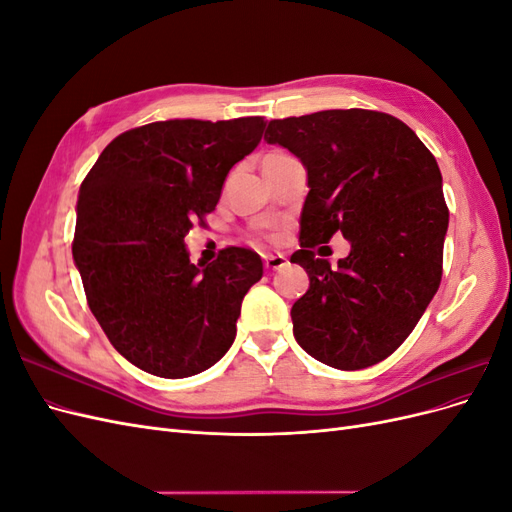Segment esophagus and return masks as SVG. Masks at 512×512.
Returning <instances> with one entry per match:
<instances>
[{
  "instance_id": "esophagus-1",
  "label": "esophagus",
  "mask_w": 512,
  "mask_h": 512,
  "mask_svg": "<svg viewBox=\"0 0 512 512\" xmlns=\"http://www.w3.org/2000/svg\"><path fill=\"white\" fill-rule=\"evenodd\" d=\"M288 265V258L284 254H269L265 256V269L267 271H280Z\"/></svg>"
}]
</instances>
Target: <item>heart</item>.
<instances>
[{"label":"heart","mask_w":512,"mask_h":512,"mask_svg":"<svg viewBox=\"0 0 512 512\" xmlns=\"http://www.w3.org/2000/svg\"><path fill=\"white\" fill-rule=\"evenodd\" d=\"M260 235H262V237H267V239H275L273 232H260Z\"/></svg>","instance_id":"1"}]
</instances>
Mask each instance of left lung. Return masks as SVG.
<instances>
[{
    "label": "left lung",
    "mask_w": 512,
    "mask_h": 512,
    "mask_svg": "<svg viewBox=\"0 0 512 512\" xmlns=\"http://www.w3.org/2000/svg\"><path fill=\"white\" fill-rule=\"evenodd\" d=\"M265 141L307 170L301 250L309 275L292 333L320 363L354 371L384 361L421 320L442 280L448 207L436 158L404 121L348 108L273 119ZM335 231L351 254L331 268L313 247Z\"/></svg>",
    "instance_id": "8db88e82"
}]
</instances>
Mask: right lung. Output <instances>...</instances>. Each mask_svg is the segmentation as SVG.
<instances>
[{"label": "right lung", "instance_id": "add662e5", "mask_svg": "<svg viewBox=\"0 0 512 512\" xmlns=\"http://www.w3.org/2000/svg\"><path fill=\"white\" fill-rule=\"evenodd\" d=\"M267 121L170 119L119 134L81 183L72 243L91 314L147 374L188 378L235 342L241 301L262 260L226 247L192 265L183 237L218 205L228 170Z\"/></svg>", "mask_w": 512, "mask_h": 512}]
</instances>
